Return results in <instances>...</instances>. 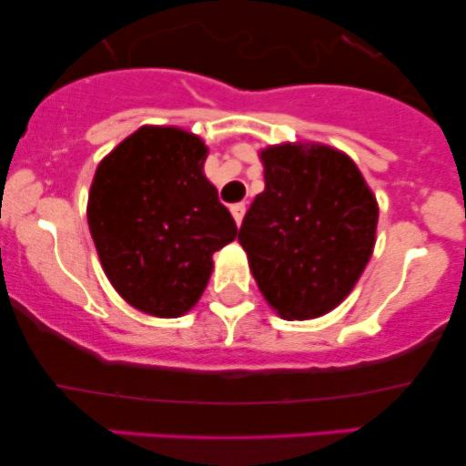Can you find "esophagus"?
Segmentation results:
<instances>
[{
    "mask_svg": "<svg viewBox=\"0 0 466 466\" xmlns=\"http://www.w3.org/2000/svg\"><path fill=\"white\" fill-rule=\"evenodd\" d=\"M229 212H232L237 226H240V223H243V217H245V203H234V206L229 208Z\"/></svg>",
    "mask_w": 466,
    "mask_h": 466,
    "instance_id": "obj_1",
    "label": "esophagus"
}]
</instances>
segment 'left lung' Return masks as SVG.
<instances>
[{
    "label": "left lung",
    "mask_w": 466,
    "mask_h": 466,
    "mask_svg": "<svg viewBox=\"0 0 466 466\" xmlns=\"http://www.w3.org/2000/svg\"><path fill=\"white\" fill-rule=\"evenodd\" d=\"M265 190L238 232L249 269L285 319L333 311L374 249L379 208L355 162L324 144L260 151Z\"/></svg>",
    "instance_id": "8db88e82"
}]
</instances>
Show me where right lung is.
I'll return each instance as SVG.
<instances>
[{
  "label": "right lung",
  "instance_id": "1",
  "mask_svg": "<svg viewBox=\"0 0 466 466\" xmlns=\"http://www.w3.org/2000/svg\"><path fill=\"white\" fill-rule=\"evenodd\" d=\"M208 148L177 127H140L96 168L87 223L100 265L137 311L179 318L238 228L203 175Z\"/></svg>",
  "mask_w": 466,
  "mask_h": 466
}]
</instances>
